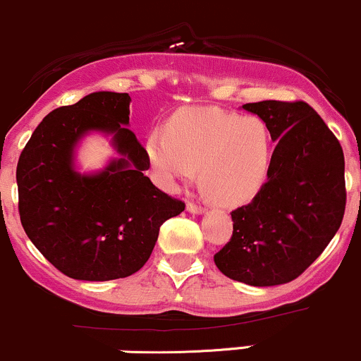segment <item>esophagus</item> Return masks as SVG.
<instances>
[{"label": "esophagus", "mask_w": 361, "mask_h": 361, "mask_svg": "<svg viewBox=\"0 0 361 361\" xmlns=\"http://www.w3.org/2000/svg\"><path fill=\"white\" fill-rule=\"evenodd\" d=\"M187 211L190 214H204L205 212V207H202V205H197V204H192V202H188V204H187Z\"/></svg>", "instance_id": "1"}]
</instances>
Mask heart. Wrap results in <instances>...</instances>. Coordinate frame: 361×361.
<instances>
[{
  "instance_id": "obj_1",
  "label": "heart",
  "mask_w": 361,
  "mask_h": 361,
  "mask_svg": "<svg viewBox=\"0 0 361 361\" xmlns=\"http://www.w3.org/2000/svg\"><path fill=\"white\" fill-rule=\"evenodd\" d=\"M274 140L260 118H243L216 108L178 114L168 132L157 130L147 140L157 181L169 192L200 181L214 202L241 205L255 199L269 180Z\"/></svg>"
}]
</instances>
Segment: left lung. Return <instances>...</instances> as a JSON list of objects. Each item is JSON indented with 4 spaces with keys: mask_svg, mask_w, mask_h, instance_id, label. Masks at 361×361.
Wrapping results in <instances>:
<instances>
[{
    "mask_svg": "<svg viewBox=\"0 0 361 361\" xmlns=\"http://www.w3.org/2000/svg\"><path fill=\"white\" fill-rule=\"evenodd\" d=\"M269 125V180L250 204L231 212L233 236L214 255L229 279L277 286L296 279L341 226L346 205L341 144L307 102L241 106Z\"/></svg>",
    "mask_w": 361,
    "mask_h": 361,
    "instance_id": "1",
    "label": "left lung"
}]
</instances>
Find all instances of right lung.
<instances>
[{"instance_id": "obj_1", "label": "right lung", "mask_w": 361, "mask_h": 361, "mask_svg": "<svg viewBox=\"0 0 361 361\" xmlns=\"http://www.w3.org/2000/svg\"><path fill=\"white\" fill-rule=\"evenodd\" d=\"M128 94L99 90L51 111L22 150L18 211L27 236L63 274L111 281L135 274L154 250L159 228L185 211L144 171L150 161L130 126ZM99 133L117 156L82 172L76 154Z\"/></svg>"}]
</instances>
